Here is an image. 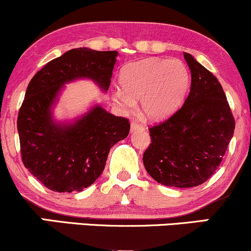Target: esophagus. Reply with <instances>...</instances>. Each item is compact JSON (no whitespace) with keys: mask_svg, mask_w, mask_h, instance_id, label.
<instances>
[{"mask_svg":"<svg viewBox=\"0 0 251 251\" xmlns=\"http://www.w3.org/2000/svg\"><path fill=\"white\" fill-rule=\"evenodd\" d=\"M144 126L142 124L137 123V122H132L131 123V132H134V131H138V129H143Z\"/></svg>","mask_w":251,"mask_h":251,"instance_id":"1","label":"esophagus"}]
</instances>
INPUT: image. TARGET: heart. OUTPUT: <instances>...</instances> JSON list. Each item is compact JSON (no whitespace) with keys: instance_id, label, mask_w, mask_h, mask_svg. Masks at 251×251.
<instances>
[{"instance_id":"obj_1","label":"heart","mask_w":251,"mask_h":251,"mask_svg":"<svg viewBox=\"0 0 251 251\" xmlns=\"http://www.w3.org/2000/svg\"><path fill=\"white\" fill-rule=\"evenodd\" d=\"M123 89L113 92L120 107L129 111L140 99L143 114L150 120H162L177 111L188 92L190 74L180 60L150 57L126 65L120 72Z\"/></svg>"}]
</instances>
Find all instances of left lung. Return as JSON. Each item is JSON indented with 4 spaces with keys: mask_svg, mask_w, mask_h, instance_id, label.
<instances>
[{
    "mask_svg": "<svg viewBox=\"0 0 251 251\" xmlns=\"http://www.w3.org/2000/svg\"><path fill=\"white\" fill-rule=\"evenodd\" d=\"M191 88L184 105L165 122L150 127L151 144L143 162L158 183L194 188L214 175L234 135L235 119L226 93L211 72L189 53Z\"/></svg>",
    "mask_w": 251,
    "mask_h": 251,
    "instance_id": "1",
    "label": "left lung"
}]
</instances>
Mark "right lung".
Returning <instances> with one entry per match:
<instances>
[{
    "label": "right lung",
    "mask_w": 251,
    "mask_h": 251,
    "mask_svg": "<svg viewBox=\"0 0 251 251\" xmlns=\"http://www.w3.org/2000/svg\"><path fill=\"white\" fill-rule=\"evenodd\" d=\"M116 50L74 48L51 60L30 80L17 117L22 162L55 192L82 191L105 169L109 150L129 132L126 118L96 105L73 123H55L53 107L65 83L91 79L106 92Z\"/></svg>",
    "instance_id": "add662e5"
}]
</instances>
